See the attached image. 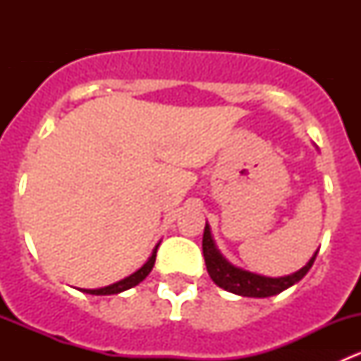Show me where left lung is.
I'll list each match as a JSON object with an SVG mask.
<instances>
[{"label":"left lung","instance_id":"left-lung-1","mask_svg":"<svg viewBox=\"0 0 361 361\" xmlns=\"http://www.w3.org/2000/svg\"><path fill=\"white\" fill-rule=\"evenodd\" d=\"M202 253L204 260H206L207 272H209L211 279H213L220 288L227 290V292L231 293L241 295V297L264 298L281 293L283 290L290 288L295 283L300 281V279L307 274L309 269L312 267V264H314L318 251L312 255L311 260H309L300 271L293 272V274L290 276H283V278H267V276L255 274V272L235 267L231 262L225 260L216 246H214L213 238H211V228L209 225L206 224L202 235Z\"/></svg>","mask_w":361,"mask_h":361}]
</instances>
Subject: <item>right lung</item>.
<instances>
[{"label":"right lung","instance_id":"right-lung-1","mask_svg":"<svg viewBox=\"0 0 361 361\" xmlns=\"http://www.w3.org/2000/svg\"><path fill=\"white\" fill-rule=\"evenodd\" d=\"M157 248H159V245L155 246L154 251H152V257L148 258L147 264H145L143 267L137 269V271L134 272V274L127 276V278L122 279V281H116V283H113V285H110V286H104V288H96V290L80 288V292L90 293V295H115V293L126 292V290H129V288H133V286L140 285V283L143 281V279L147 278L148 274H150L152 269H154L155 257H157Z\"/></svg>","mask_w":361,"mask_h":361}]
</instances>
